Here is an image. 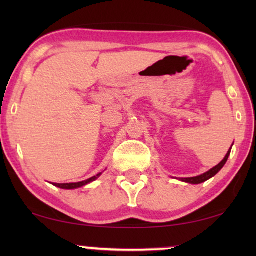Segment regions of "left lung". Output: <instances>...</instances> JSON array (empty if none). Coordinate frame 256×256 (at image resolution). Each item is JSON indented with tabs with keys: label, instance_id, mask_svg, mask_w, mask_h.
<instances>
[{
	"label": "left lung",
	"instance_id": "left-lung-1",
	"mask_svg": "<svg viewBox=\"0 0 256 256\" xmlns=\"http://www.w3.org/2000/svg\"><path fill=\"white\" fill-rule=\"evenodd\" d=\"M230 149H232V146H230ZM230 149L228 150V152H227L226 156L224 157V160H222V162H220V163L218 164V166H216L214 168H212L211 170L206 171L205 174H199V176H196V177L180 178V180H182V182H185V183H188V184H200V183H204V182H206V180H208L210 178L214 177L216 174H218L219 171L222 169V166H225V164H226L227 160H228V156H230Z\"/></svg>",
	"mask_w": 256,
	"mask_h": 256
}]
</instances>
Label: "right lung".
Listing matches in <instances>:
<instances>
[{"instance_id":"1","label":"right lung","mask_w":256,"mask_h":256,"mask_svg":"<svg viewBox=\"0 0 256 256\" xmlns=\"http://www.w3.org/2000/svg\"><path fill=\"white\" fill-rule=\"evenodd\" d=\"M101 174H102V172L98 174L96 176L90 177V178H88V180H86L78 182V183H66V184H58V183H54V186H57V188H65V190H72V188H82V186H85V185L90 184V183H92V182H94L96 180H98V178H99V177L101 176Z\"/></svg>"}]
</instances>
